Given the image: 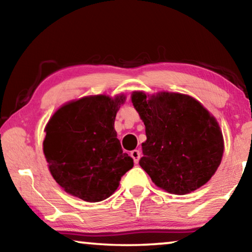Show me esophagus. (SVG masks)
Returning a JSON list of instances; mask_svg holds the SVG:
<instances>
[{
  "mask_svg": "<svg viewBox=\"0 0 252 252\" xmlns=\"http://www.w3.org/2000/svg\"><path fill=\"white\" fill-rule=\"evenodd\" d=\"M131 157H132L133 161H134L135 163H138L139 160H140V157H141V151L139 150V149L132 150V151H131Z\"/></svg>",
  "mask_w": 252,
  "mask_h": 252,
  "instance_id": "1",
  "label": "esophagus"
}]
</instances>
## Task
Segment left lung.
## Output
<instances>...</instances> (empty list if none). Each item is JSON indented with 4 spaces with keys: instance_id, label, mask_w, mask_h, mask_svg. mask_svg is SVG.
Instances as JSON below:
<instances>
[{
    "instance_id": "1",
    "label": "left lung",
    "mask_w": 252,
    "mask_h": 252,
    "mask_svg": "<svg viewBox=\"0 0 252 252\" xmlns=\"http://www.w3.org/2000/svg\"><path fill=\"white\" fill-rule=\"evenodd\" d=\"M132 103L146 126L139 163L156 185L185 195L209 182L224 147L209 111L193 97L167 92L150 97L134 92Z\"/></svg>"
}]
</instances>
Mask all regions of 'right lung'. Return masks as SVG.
<instances>
[{
  "label": "right lung",
  "instance_id": "obj_1",
  "mask_svg": "<svg viewBox=\"0 0 252 252\" xmlns=\"http://www.w3.org/2000/svg\"><path fill=\"white\" fill-rule=\"evenodd\" d=\"M126 97H83L62 106L46 126L43 154L63 190L86 202H101L114 193L133 167L114 130Z\"/></svg>",
  "mask_w": 252,
  "mask_h": 252
}]
</instances>
